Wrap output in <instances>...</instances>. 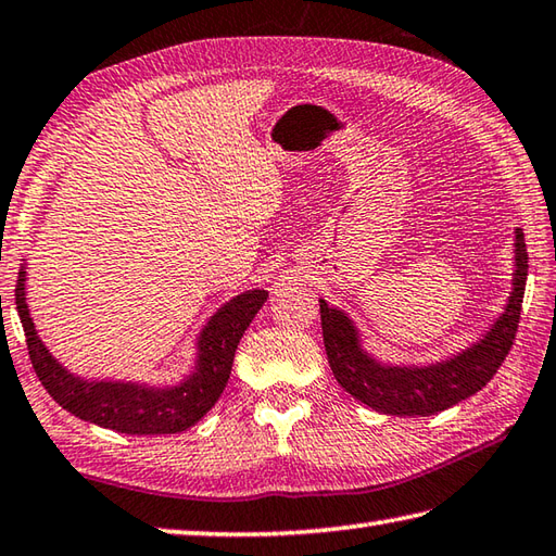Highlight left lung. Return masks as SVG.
<instances>
[{
  "label": "left lung",
  "mask_w": 556,
  "mask_h": 556,
  "mask_svg": "<svg viewBox=\"0 0 556 556\" xmlns=\"http://www.w3.org/2000/svg\"><path fill=\"white\" fill-rule=\"evenodd\" d=\"M513 290L486 333L459 353L433 363H387L363 349L361 331L343 309L319 300L324 349L345 392L387 416H431L477 394L496 375L516 339L528 280V249L516 229Z\"/></svg>",
  "instance_id": "8db88e82"
}]
</instances>
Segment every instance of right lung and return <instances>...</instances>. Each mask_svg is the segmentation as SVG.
Returning a JSON list of instances; mask_svg holds the SVG:
<instances>
[{"label":"right lung","instance_id":"1","mask_svg":"<svg viewBox=\"0 0 556 556\" xmlns=\"http://www.w3.org/2000/svg\"><path fill=\"white\" fill-rule=\"evenodd\" d=\"M268 300L266 290H244L225 302L195 337L193 368L176 384L87 380L67 370L38 337L26 302V261L18 268L16 312L38 380L65 412L128 435L181 433L211 412L225 392L235 351L251 319Z\"/></svg>","mask_w":556,"mask_h":556}]
</instances>
